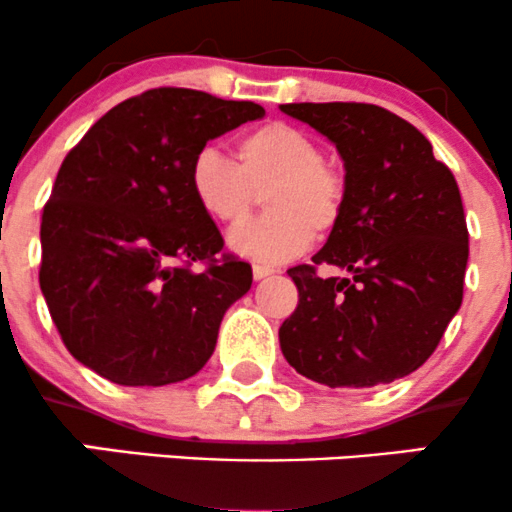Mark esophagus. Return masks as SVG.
Instances as JSON below:
<instances>
[{
    "instance_id": "1",
    "label": "esophagus",
    "mask_w": 512,
    "mask_h": 512,
    "mask_svg": "<svg viewBox=\"0 0 512 512\" xmlns=\"http://www.w3.org/2000/svg\"><path fill=\"white\" fill-rule=\"evenodd\" d=\"M272 274H274V269L267 267V264H255V267H252V276H255L257 281L267 279V276H272Z\"/></svg>"
}]
</instances>
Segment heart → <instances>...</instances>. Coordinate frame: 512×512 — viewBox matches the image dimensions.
<instances>
[{
	"mask_svg": "<svg viewBox=\"0 0 512 512\" xmlns=\"http://www.w3.org/2000/svg\"><path fill=\"white\" fill-rule=\"evenodd\" d=\"M190 190L199 209L226 228L248 223L264 195L269 214L238 231L231 248L267 264L303 255L313 233H332L346 199L344 178L322 163L315 139L284 122L243 134L236 163L211 146L199 151L190 163Z\"/></svg>",
	"mask_w": 512,
	"mask_h": 512,
	"instance_id": "b5f03b06",
	"label": "heart"
}]
</instances>
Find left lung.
Listing matches in <instances>:
<instances>
[{"instance_id":"8db88e82","label":"left lung","mask_w":512,"mask_h":512,"mask_svg":"<svg viewBox=\"0 0 512 512\" xmlns=\"http://www.w3.org/2000/svg\"><path fill=\"white\" fill-rule=\"evenodd\" d=\"M344 161L342 219L289 276L298 305L279 327L286 361L327 387L392 383L424 366L462 305L469 233L460 187L407 120L368 103H289ZM346 268L344 280L316 274Z\"/></svg>"}]
</instances>
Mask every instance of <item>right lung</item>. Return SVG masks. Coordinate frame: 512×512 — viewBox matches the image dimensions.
Segmentation results:
<instances>
[{"instance_id": "add662e5", "label": "right lung", "mask_w": 512, "mask_h": 512, "mask_svg": "<svg viewBox=\"0 0 512 512\" xmlns=\"http://www.w3.org/2000/svg\"><path fill=\"white\" fill-rule=\"evenodd\" d=\"M260 117L250 101L151 88L69 151L40 223V289L76 361L127 387L204 368L252 269L219 257L223 238L192 197L190 163L209 139Z\"/></svg>"}]
</instances>
